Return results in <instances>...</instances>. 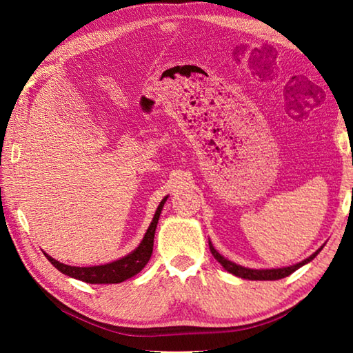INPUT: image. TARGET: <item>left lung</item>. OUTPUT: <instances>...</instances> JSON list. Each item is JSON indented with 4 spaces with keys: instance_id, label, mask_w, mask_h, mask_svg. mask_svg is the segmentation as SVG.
<instances>
[{
    "instance_id": "8db88e82",
    "label": "left lung",
    "mask_w": 353,
    "mask_h": 353,
    "mask_svg": "<svg viewBox=\"0 0 353 353\" xmlns=\"http://www.w3.org/2000/svg\"><path fill=\"white\" fill-rule=\"evenodd\" d=\"M208 246H210V250H212L214 259H216L221 263V265H223L225 271L234 274V276H238L241 279H248V280H279V279H283V277L290 276V274L294 272L296 270H299L301 266L305 265V263L312 261L314 256L321 252V249L316 250V252L312 256H308L307 260H303L301 263H297V265H292V266H288V268H276V270H250V268L240 266L234 261L224 259V256L221 255L218 250L212 246V243H208Z\"/></svg>"
}]
</instances>
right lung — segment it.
I'll list each match as a JSON object with an SVG mask.
<instances>
[{
    "label": "right lung",
    "mask_w": 353,
    "mask_h": 353,
    "mask_svg": "<svg viewBox=\"0 0 353 353\" xmlns=\"http://www.w3.org/2000/svg\"><path fill=\"white\" fill-rule=\"evenodd\" d=\"M166 198H168V196H166ZM166 198L160 202V205L157 207V212L154 214L152 223L148 227L140 246L135 250H132L130 254H128L126 256H121L119 260L110 261V263H104V265L82 266V268L63 265V263L57 261L56 259H52V256L45 254L46 259L52 263V266H56L59 271L65 274V276L74 277L87 283H121L124 280L134 277L135 274H139L143 268L146 266V263L149 261V259H151L152 248H154L155 227H157L160 213H162Z\"/></svg>",
    "instance_id": "right-lung-1"
}]
</instances>
